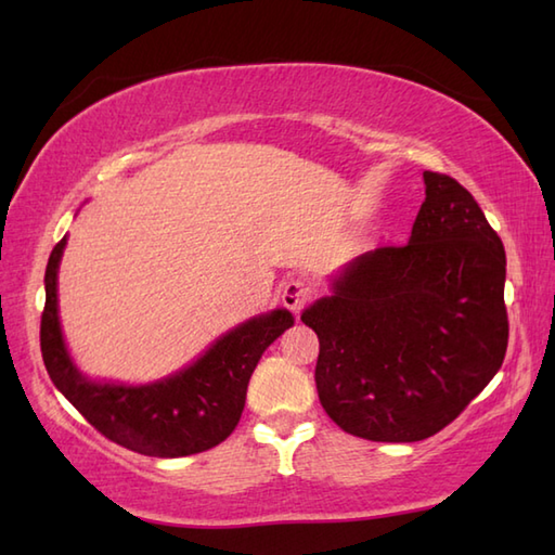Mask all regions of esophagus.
Returning <instances> with one entry per match:
<instances>
[{
  "label": "esophagus",
  "mask_w": 555,
  "mask_h": 555,
  "mask_svg": "<svg viewBox=\"0 0 555 555\" xmlns=\"http://www.w3.org/2000/svg\"><path fill=\"white\" fill-rule=\"evenodd\" d=\"M312 298V284L305 276H293L286 281L284 291H281V302L288 308L293 314H300L305 305Z\"/></svg>",
  "instance_id": "obj_1"
}]
</instances>
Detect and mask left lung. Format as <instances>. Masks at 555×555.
Segmentation results:
<instances>
[{
  "mask_svg": "<svg viewBox=\"0 0 555 555\" xmlns=\"http://www.w3.org/2000/svg\"><path fill=\"white\" fill-rule=\"evenodd\" d=\"M410 243L382 245L300 320L320 338L314 382L340 429L412 443L448 427L508 348L505 250L467 188L424 171Z\"/></svg>",
  "mask_w": 555,
  "mask_h": 555,
  "instance_id": "8db88e82",
  "label": "left lung"
}]
</instances>
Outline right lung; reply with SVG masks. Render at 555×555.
Here are the masks:
<instances>
[{"label":"right lung","mask_w":555,"mask_h":555,"mask_svg":"<svg viewBox=\"0 0 555 555\" xmlns=\"http://www.w3.org/2000/svg\"><path fill=\"white\" fill-rule=\"evenodd\" d=\"M64 247L66 238L54 245L47 262L40 322L42 360L59 391L102 436L143 455H193L229 439L259 358L293 326V314L274 310L247 320L169 379L147 386L90 382L76 370L59 326L56 271Z\"/></svg>","instance_id":"1"}]
</instances>
